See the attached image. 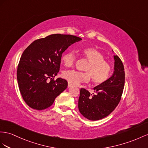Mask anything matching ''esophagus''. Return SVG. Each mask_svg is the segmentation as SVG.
I'll return each instance as SVG.
<instances>
[{
  "mask_svg": "<svg viewBox=\"0 0 148 148\" xmlns=\"http://www.w3.org/2000/svg\"><path fill=\"white\" fill-rule=\"evenodd\" d=\"M73 86V84H71V83H68V88H71V87Z\"/></svg>",
  "mask_w": 148,
  "mask_h": 148,
  "instance_id": "esophagus-1",
  "label": "esophagus"
}]
</instances>
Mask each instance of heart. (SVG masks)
Here are the masks:
<instances>
[{
  "mask_svg": "<svg viewBox=\"0 0 148 148\" xmlns=\"http://www.w3.org/2000/svg\"><path fill=\"white\" fill-rule=\"evenodd\" d=\"M82 56L88 60L89 64L85 67V73L74 70L67 71L63 73V77L74 84L88 82L91 77L96 84H100L108 80L111 72V66L106 61L103 55L97 49L88 47L81 51ZM62 62L67 67L73 66L76 60V56L73 51L66 52L62 56Z\"/></svg>",
  "mask_w": 148,
  "mask_h": 148,
  "instance_id": "heart-1",
  "label": "heart"
}]
</instances>
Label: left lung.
<instances>
[{"mask_svg": "<svg viewBox=\"0 0 148 148\" xmlns=\"http://www.w3.org/2000/svg\"><path fill=\"white\" fill-rule=\"evenodd\" d=\"M113 52V51H112ZM114 73L106 81L94 88L96 94L81 89L78 108L81 114L91 121H97L108 115L118 105L123 94L125 81L123 64L117 56H114Z\"/></svg>", "mask_w": 148, "mask_h": 148, "instance_id": "1", "label": "left lung"}]
</instances>
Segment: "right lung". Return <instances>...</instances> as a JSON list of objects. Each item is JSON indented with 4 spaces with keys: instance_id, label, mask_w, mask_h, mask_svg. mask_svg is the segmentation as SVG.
I'll return each mask as SVG.
<instances>
[{
    "instance_id": "obj_1",
    "label": "right lung",
    "mask_w": 148,
    "mask_h": 148,
    "mask_svg": "<svg viewBox=\"0 0 148 148\" xmlns=\"http://www.w3.org/2000/svg\"><path fill=\"white\" fill-rule=\"evenodd\" d=\"M82 39L56 34L36 40L25 49L17 67V78L23 99L29 107L42 110L54 103L67 87L65 79L54 80L62 53Z\"/></svg>"
}]
</instances>
